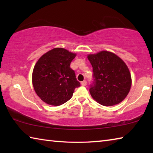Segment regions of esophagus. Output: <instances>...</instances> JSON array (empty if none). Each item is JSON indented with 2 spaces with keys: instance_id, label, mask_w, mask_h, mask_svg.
<instances>
[{
  "instance_id": "1",
  "label": "esophagus",
  "mask_w": 153,
  "mask_h": 153,
  "mask_svg": "<svg viewBox=\"0 0 153 153\" xmlns=\"http://www.w3.org/2000/svg\"><path fill=\"white\" fill-rule=\"evenodd\" d=\"M81 84L83 86H86V85H87V82H86V80H84V81L82 82H81Z\"/></svg>"
}]
</instances>
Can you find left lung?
Segmentation results:
<instances>
[{"mask_svg":"<svg viewBox=\"0 0 153 153\" xmlns=\"http://www.w3.org/2000/svg\"><path fill=\"white\" fill-rule=\"evenodd\" d=\"M88 59L93 69L92 97L104 106L115 105L125 99L131 88V78L122 59L106 51L88 55Z\"/></svg>","mask_w":153,"mask_h":153,"instance_id":"1","label":"left lung"}]
</instances>
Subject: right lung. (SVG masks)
Here are the masks:
<instances>
[{
    "instance_id": "obj_1",
    "label": "right lung",
    "mask_w": 153,
    "mask_h": 153,
    "mask_svg": "<svg viewBox=\"0 0 153 153\" xmlns=\"http://www.w3.org/2000/svg\"><path fill=\"white\" fill-rule=\"evenodd\" d=\"M76 54L63 48H55L41 56L32 73L33 88L46 104L59 106L70 99L80 86L70 67Z\"/></svg>"
}]
</instances>
